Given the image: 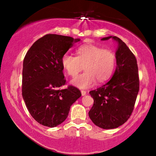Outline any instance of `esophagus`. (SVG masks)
<instances>
[{"instance_id":"1","label":"esophagus","mask_w":156,"mask_h":156,"mask_svg":"<svg viewBox=\"0 0 156 156\" xmlns=\"http://www.w3.org/2000/svg\"><path fill=\"white\" fill-rule=\"evenodd\" d=\"M81 94L83 96L86 95V94H87V92H86V91H84V90H81Z\"/></svg>"}]
</instances>
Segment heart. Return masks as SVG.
I'll return each instance as SVG.
<instances>
[{"mask_svg": "<svg viewBox=\"0 0 156 156\" xmlns=\"http://www.w3.org/2000/svg\"><path fill=\"white\" fill-rule=\"evenodd\" d=\"M76 56L65 53L62 58V65L69 76H76L82 69L85 72L75 77L71 83L80 89L89 88L95 83L104 82L112 76L117 65V57L114 51L103 49L93 44L80 46L76 50Z\"/></svg>", "mask_w": 156, "mask_h": 156, "instance_id": "obj_1", "label": "heart"}]
</instances>
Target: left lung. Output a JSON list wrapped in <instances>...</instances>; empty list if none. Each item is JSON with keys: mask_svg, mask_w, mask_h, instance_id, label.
Listing matches in <instances>:
<instances>
[{"mask_svg": "<svg viewBox=\"0 0 156 156\" xmlns=\"http://www.w3.org/2000/svg\"><path fill=\"white\" fill-rule=\"evenodd\" d=\"M112 37L118 42L115 73L108 82L89 92L94 99V104L89 112V118L94 125L103 129L117 128L129 119L139 90L135 55L117 37H104L102 40Z\"/></svg>", "mask_w": 156, "mask_h": 156, "instance_id": "1", "label": "left lung"}]
</instances>
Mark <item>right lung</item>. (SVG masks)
Instances as JSON below:
<instances>
[{
	"mask_svg": "<svg viewBox=\"0 0 156 156\" xmlns=\"http://www.w3.org/2000/svg\"><path fill=\"white\" fill-rule=\"evenodd\" d=\"M79 39L46 34L27 52L23 68L22 95L32 117L39 124L53 128L67 119L69 108L81 96L73 86L67 89L62 56Z\"/></svg>",
	"mask_w": 156,
	"mask_h": 156,
	"instance_id": "1",
	"label": "right lung"
}]
</instances>
